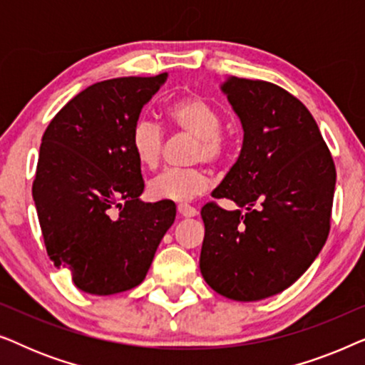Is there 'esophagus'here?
Instances as JSON below:
<instances>
[{
    "label": "esophagus",
    "mask_w": 365,
    "mask_h": 365,
    "mask_svg": "<svg viewBox=\"0 0 365 365\" xmlns=\"http://www.w3.org/2000/svg\"><path fill=\"white\" fill-rule=\"evenodd\" d=\"M178 212H179V216H182V217H194L197 214L196 209L187 206V204H179Z\"/></svg>",
    "instance_id": "obj_1"
}]
</instances>
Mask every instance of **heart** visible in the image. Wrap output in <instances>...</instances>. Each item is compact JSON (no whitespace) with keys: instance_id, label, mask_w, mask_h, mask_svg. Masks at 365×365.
Returning a JSON list of instances; mask_svg holds the SVG:
<instances>
[{"instance_id":"b5f03b06","label":"heart","mask_w":365,"mask_h":365,"mask_svg":"<svg viewBox=\"0 0 365 365\" xmlns=\"http://www.w3.org/2000/svg\"><path fill=\"white\" fill-rule=\"evenodd\" d=\"M166 119L174 133L192 139L189 161L221 166L229 154V141L222 134V114L199 94H186L168 104ZM163 129L146 119L134 123L129 136L133 154L144 169H156L164 153ZM209 187V176L201 168L168 169L153 179L148 192L158 201H191Z\"/></svg>"}]
</instances>
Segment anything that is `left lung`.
Instances as JSON below:
<instances>
[{"label": "left lung", "mask_w": 365, "mask_h": 365, "mask_svg": "<svg viewBox=\"0 0 365 365\" xmlns=\"http://www.w3.org/2000/svg\"><path fill=\"white\" fill-rule=\"evenodd\" d=\"M244 129L237 161L202 207V277L224 297L261 301L292 286L331 231L336 164L296 96L262 79L222 84Z\"/></svg>", "instance_id": "1"}]
</instances>
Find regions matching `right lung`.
<instances>
[{"instance_id":"right-lung-1","label":"right lung","mask_w":365,"mask_h":365,"mask_svg":"<svg viewBox=\"0 0 365 365\" xmlns=\"http://www.w3.org/2000/svg\"><path fill=\"white\" fill-rule=\"evenodd\" d=\"M164 81L166 73L93 84L43 134L33 199L44 246L88 294L141 284L176 217L171 201H139L144 179L129 144L143 106Z\"/></svg>"}]
</instances>
